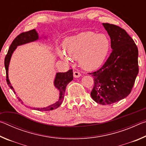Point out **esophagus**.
<instances>
[{
	"label": "esophagus",
	"mask_w": 146,
	"mask_h": 146,
	"mask_svg": "<svg viewBox=\"0 0 146 146\" xmlns=\"http://www.w3.org/2000/svg\"><path fill=\"white\" fill-rule=\"evenodd\" d=\"M73 76H74V77H75V78H78L81 76V74L80 72H78V71H74Z\"/></svg>",
	"instance_id": "obj_1"
}]
</instances>
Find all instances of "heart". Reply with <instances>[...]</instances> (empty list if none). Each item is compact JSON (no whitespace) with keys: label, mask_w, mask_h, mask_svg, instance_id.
I'll use <instances>...</instances> for the list:
<instances>
[{"label":"heart","mask_w":146,"mask_h":146,"mask_svg":"<svg viewBox=\"0 0 146 146\" xmlns=\"http://www.w3.org/2000/svg\"><path fill=\"white\" fill-rule=\"evenodd\" d=\"M110 45V38L106 35L86 31L66 39L64 50L71 58L78 60L81 67L90 71L102 65ZM60 56L65 60L68 59L63 53Z\"/></svg>","instance_id":"1"}]
</instances>
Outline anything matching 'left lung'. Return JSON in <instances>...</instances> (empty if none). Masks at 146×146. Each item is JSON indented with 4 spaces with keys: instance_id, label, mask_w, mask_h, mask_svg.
I'll return each instance as SVG.
<instances>
[{
    "instance_id": "1",
    "label": "left lung",
    "mask_w": 146,
    "mask_h": 146,
    "mask_svg": "<svg viewBox=\"0 0 146 146\" xmlns=\"http://www.w3.org/2000/svg\"><path fill=\"white\" fill-rule=\"evenodd\" d=\"M111 38L112 52L99 70L90 73L94 78L91 92L100 104L118 102L129 95L138 73V48L125 29L103 23Z\"/></svg>"
}]
</instances>
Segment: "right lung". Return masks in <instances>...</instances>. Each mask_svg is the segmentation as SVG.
<instances>
[{
    "mask_svg": "<svg viewBox=\"0 0 146 146\" xmlns=\"http://www.w3.org/2000/svg\"><path fill=\"white\" fill-rule=\"evenodd\" d=\"M38 39V34L36 33V31L35 29H32L29 31L23 32L21 34H19L17 37L14 39L13 41L12 42L10 47L8 49V53L6 55L4 60V66L5 69H6V82L8 84V86H9L12 90L14 92V89L12 87L10 82H9V78H8V66L9 64V61L11 57L12 53H13L15 49L17 48V47L22 44H24L30 42H33L35 40H36ZM73 70H68L67 72L64 73H57L55 76V81H54V85L55 87L58 89L59 92H60V97H59V100L56 102L55 104L48 106V107L44 108H36V110L38 111H50L55 110V109L58 108L59 106L61 105V104L62 103L64 98V93H65L66 88L67 85L70 83L71 80H73ZM19 100L22 101L19 98ZM23 104V102H22ZM35 109V108H34Z\"/></svg>",
    "mask_w": 146,
    "mask_h": 146,
    "instance_id": "obj_1",
    "label": "right lung"
}]
</instances>
